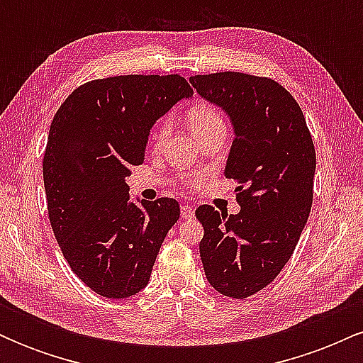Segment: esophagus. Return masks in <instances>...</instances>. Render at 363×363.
<instances>
[{"label": "esophagus", "mask_w": 363, "mask_h": 363, "mask_svg": "<svg viewBox=\"0 0 363 363\" xmlns=\"http://www.w3.org/2000/svg\"><path fill=\"white\" fill-rule=\"evenodd\" d=\"M181 215H182V218H193L194 208L191 205H182L181 206Z\"/></svg>", "instance_id": "obj_1"}]
</instances>
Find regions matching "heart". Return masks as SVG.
I'll return each mask as SVG.
<instances>
[{
  "label": "heart",
  "instance_id": "obj_1",
  "mask_svg": "<svg viewBox=\"0 0 363 363\" xmlns=\"http://www.w3.org/2000/svg\"><path fill=\"white\" fill-rule=\"evenodd\" d=\"M187 121H189L191 129L194 131L196 136L203 135L208 129H211L216 124H223L222 116L218 114V111H215L213 107L210 106H196L187 112ZM169 119H162L160 123L157 124V128L153 129L152 133V143L153 147L158 148L162 147L164 140L167 138L169 135Z\"/></svg>",
  "mask_w": 363,
  "mask_h": 363
}]
</instances>
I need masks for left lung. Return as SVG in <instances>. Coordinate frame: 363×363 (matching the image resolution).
<instances>
[{
	"mask_svg": "<svg viewBox=\"0 0 363 363\" xmlns=\"http://www.w3.org/2000/svg\"><path fill=\"white\" fill-rule=\"evenodd\" d=\"M191 85L227 112L235 138L225 177L239 182L237 215L201 205L199 254L208 281L232 298L268 286L294 254L309 218L315 150L297 101L278 82L247 73L196 74Z\"/></svg>",
	"mask_w": 363,
	"mask_h": 363,
	"instance_id": "8db88e82",
	"label": "left lung"
}]
</instances>
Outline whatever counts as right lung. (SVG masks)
Instances as JSON below:
<instances>
[{"instance_id":"obj_1","label":"right lung","mask_w":363,"mask_h":363,"mask_svg":"<svg viewBox=\"0 0 363 363\" xmlns=\"http://www.w3.org/2000/svg\"><path fill=\"white\" fill-rule=\"evenodd\" d=\"M191 95L181 74H121L83 83L54 116L43 162L49 222L69 268L102 297L147 286L179 220L174 198L129 201L124 179L155 121Z\"/></svg>"}]
</instances>
